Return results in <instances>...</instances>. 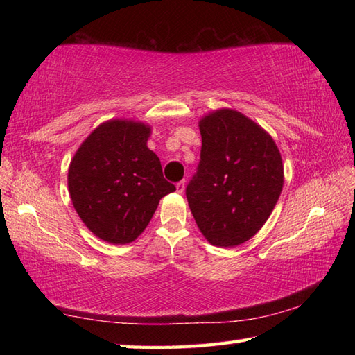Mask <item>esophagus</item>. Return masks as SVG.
Returning <instances> with one entry per match:
<instances>
[{"label": "esophagus", "instance_id": "obj_1", "mask_svg": "<svg viewBox=\"0 0 355 355\" xmlns=\"http://www.w3.org/2000/svg\"><path fill=\"white\" fill-rule=\"evenodd\" d=\"M184 186H186L184 182H178L177 186H175V187H177V192H178V193H183V192H184Z\"/></svg>", "mask_w": 355, "mask_h": 355}]
</instances>
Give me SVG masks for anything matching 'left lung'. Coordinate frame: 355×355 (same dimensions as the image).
I'll use <instances>...</instances> for the list:
<instances>
[{
  "label": "left lung",
  "mask_w": 355,
  "mask_h": 355,
  "mask_svg": "<svg viewBox=\"0 0 355 355\" xmlns=\"http://www.w3.org/2000/svg\"><path fill=\"white\" fill-rule=\"evenodd\" d=\"M201 153L186 197L210 244L235 247L250 239L275 209L284 166L273 139L233 110L200 122Z\"/></svg>",
  "instance_id": "obj_1"
}]
</instances>
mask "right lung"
<instances>
[{
    "label": "right lung",
    "mask_w": 355,
    "mask_h": 355,
    "mask_svg": "<svg viewBox=\"0 0 355 355\" xmlns=\"http://www.w3.org/2000/svg\"><path fill=\"white\" fill-rule=\"evenodd\" d=\"M143 123L110 120L88 135L69 169V191L80 220L96 236L128 244L146 229L164 195L175 186L146 146Z\"/></svg>",
    "instance_id": "1"
}]
</instances>
